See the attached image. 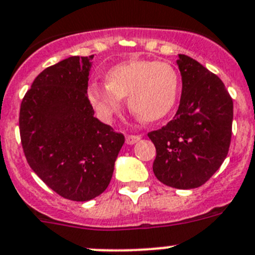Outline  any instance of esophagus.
Masks as SVG:
<instances>
[{"instance_id":"obj_1","label":"esophagus","mask_w":255,"mask_h":255,"mask_svg":"<svg viewBox=\"0 0 255 255\" xmlns=\"http://www.w3.org/2000/svg\"><path fill=\"white\" fill-rule=\"evenodd\" d=\"M139 138H141L139 136H134V134H128V136L126 137V142H127V144H134L136 142L139 141Z\"/></svg>"}]
</instances>
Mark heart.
<instances>
[{"label": "heart", "mask_w": 255, "mask_h": 255, "mask_svg": "<svg viewBox=\"0 0 255 255\" xmlns=\"http://www.w3.org/2000/svg\"><path fill=\"white\" fill-rule=\"evenodd\" d=\"M179 93V73L165 61L134 59L114 66L107 84L91 82L86 95L103 122H112L127 96L129 111L144 122H156L173 109Z\"/></svg>", "instance_id": "b5f03b06"}]
</instances>
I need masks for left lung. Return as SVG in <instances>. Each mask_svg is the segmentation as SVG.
Returning <instances> with one entry per match:
<instances>
[{
	"instance_id": "obj_1",
	"label": "left lung",
	"mask_w": 255,
	"mask_h": 255,
	"mask_svg": "<svg viewBox=\"0 0 255 255\" xmlns=\"http://www.w3.org/2000/svg\"><path fill=\"white\" fill-rule=\"evenodd\" d=\"M182 96L165 127L148 133L156 147L153 174L165 185L193 189L219 170L230 147L233 99L224 82L196 59L178 54Z\"/></svg>"
}]
</instances>
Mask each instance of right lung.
Returning a JSON list of instances; mask_svg holds the SVG:
<instances>
[{"instance_id":"obj_1","label":"right lung","mask_w":255,"mask_h":255,"mask_svg":"<svg viewBox=\"0 0 255 255\" xmlns=\"http://www.w3.org/2000/svg\"><path fill=\"white\" fill-rule=\"evenodd\" d=\"M94 56H73L45 68L20 107V136L27 164L63 198L100 196L113 176L122 133L94 117L88 100Z\"/></svg>"}]
</instances>
